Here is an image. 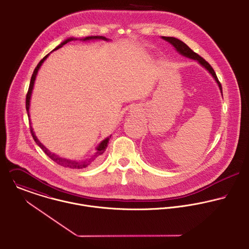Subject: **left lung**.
<instances>
[{"label": "left lung", "instance_id": "8db88e82", "mask_svg": "<svg viewBox=\"0 0 249 249\" xmlns=\"http://www.w3.org/2000/svg\"><path fill=\"white\" fill-rule=\"evenodd\" d=\"M162 37H163L165 40H167V41H169L170 43H172V44L176 47V49H177L180 54H182L183 56H186V57H188V58H191V59H193V60H197L201 65H203V66L213 74V76L215 78V80L217 81L218 86H219V88H220V90H221V93H222V86H221L220 81H219L218 78H217V75H216L214 70L213 69V67H212L203 57H201L199 54H197L196 52H194L187 44H185L183 41L179 40L178 38H176V37H173V36H162ZM222 95H223V94H222Z\"/></svg>", "mask_w": 249, "mask_h": 249}]
</instances>
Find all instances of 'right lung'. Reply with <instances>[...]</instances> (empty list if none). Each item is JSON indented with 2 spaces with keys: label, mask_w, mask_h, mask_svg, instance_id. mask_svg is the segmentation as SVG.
Returning <instances> with one entry per match:
<instances>
[{
  "label": "right lung",
  "mask_w": 249,
  "mask_h": 249,
  "mask_svg": "<svg viewBox=\"0 0 249 249\" xmlns=\"http://www.w3.org/2000/svg\"><path fill=\"white\" fill-rule=\"evenodd\" d=\"M92 38H103V39H107L106 37H104V36H87V37H85V38H83V40H87V39H92ZM73 38L71 37V38H68V39H66L65 41H63L60 45H58L55 49H58V48H60V47H62L64 44H66L67 42H69V41H71V40H72ZM48 56V54L46 55V56H44L40 61H39V63L37 64V66L36 67V69L34 70V72H33V74H32V77H31V81H30V85H29V89H28V92H27V95H26V110H27V112H29V106H30V98H31V94H32V90H33V86H34V82H35V79H36V72H37V71H38V69H39V67L41 66V64L43 63V61L46 59V57ZM30 131H31V134H32V137H33V139L35 140V142H36V144L42 149V151L51 159V160H53L56 164H58V165H60V166H62V167H65V168H71V169H84V168H86V167H88L97 157H99L100 155H102L105 151H106V148H107V143H108V138L107 139H106V140H104L101 143H100V145L97 147V152L95 153V155H93V157H91L90 159H87V160H85V161H73V160H69V159H65V158H62V157H60V156H58V155H56V154H54V153H52V152H50L42 143H40L39 142H38V140L36 139V135H35V133H34V131H33V128L31 127L30 128ZM110 138V137H109Z\"/></svg>",
  "instance_id": "right-lung-1"
}]
</instances>
